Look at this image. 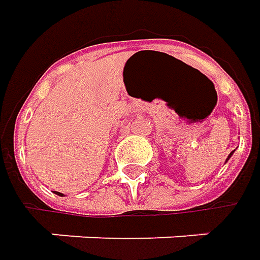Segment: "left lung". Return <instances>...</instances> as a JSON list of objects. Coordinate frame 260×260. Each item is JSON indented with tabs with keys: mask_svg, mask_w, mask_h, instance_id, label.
Here are the masks:
<instances>
[{
	"mask_svg": "<svg viewBox=\"0 0 260 260\" xmlns=\"http://www.w3.org/2000/svg\"><path fill=\"white\" fill-rule=\"evenodd\" d=\"M233 155V152H232V153H230V155H229V157H227V159H225V162H227V160H229V159H230V156Z\"/></svg>",
	"mask_w": 260,
	"mask_h": 260,
	"instance_id": "8db88e82",
	"label": "left lung"
}]
</instances>
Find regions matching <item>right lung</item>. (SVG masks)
<instances>
[{
  "label": "right lung",
  "instance_id": "1",
  "mask_svg": "<svg viewBox=\"0 0 260 260\" xmlns=\"http://www.w3.org/2000/svg\"><path fill=\"white\" fill-rule=\"evenodd\" d=\"M55 192H56V191H55ZM57 194H59V195H60V192H57Z\"/></svg>",
  "mask_w": 260,
  "mask_h": 260
}]
</instances>
